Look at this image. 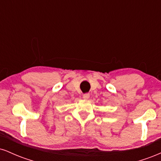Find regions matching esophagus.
<instances>
[{
    "label": "esophagus",
    "mask_w": 161,
    "mask_h": 161,
    "mask_svg": "<svg viewBox=\"0 0 161 161\" xmlns=\"http://www.w3.org/2000/svg\"><path fill=\"white\" fill-rule=\"evenodd\" d=\"M89 97H90V95L88 93H86V94H84V95H83V98L86 99V100L89 98Z\"/></svg>",
    "instance_id": "34e87169"
}]
</instances>
